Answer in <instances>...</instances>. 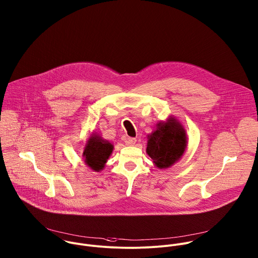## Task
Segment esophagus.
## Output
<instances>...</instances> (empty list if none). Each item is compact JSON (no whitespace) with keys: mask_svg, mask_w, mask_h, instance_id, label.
<instances>
[{"mask_svg":"<svg viewBox=\"0 0 258 258\" xmlns=\"http://www.w3.org/2000/svg\"><path fill=\"white\" fill-rule=\"evenodd\" d=\"M124 143H125V145H127V146H134V145L137 143V140H136L135 138H126V139L124 140Z\"/></svg>","mask_w":258,"mask_h":258,"instance_id":"34e87169","label":"esophagus"}]
</instances>
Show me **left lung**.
<instances>
[{"label": "left lung", "mask_w": 258, "mask_h": 258, "mask_svg": "<svg viewBox=\"0 0 258 258\" xmlns=\"http://www.w3.org/2000/svg\"><path fill=\"white\" fill-rule=\"evenodd\" d=\"M187 147L186 132L173 116L156 123V128L148 136L147 153L158 168H167L178 161Z\"/></svg>", "instance_id": "1"}]
</instances>
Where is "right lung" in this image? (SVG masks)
<instances>
[{
	"label": "right lung",
	"instance_id": "1",
	"mask_svg": "<svg viewBox=\"0 0 258 258\" xmlns=\"http://www.w3.org/2000/svg\"><path fill=\"white\" fill-rule=\"evenodd\" d=\"M113 151V145L97 134H93L85 146L83 156L85 163L95 171L103 169Z\"/></svg>",
	"mask_w": 258,
	"mask_h": 258
}]
</instances>
